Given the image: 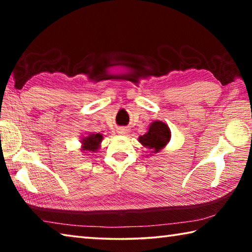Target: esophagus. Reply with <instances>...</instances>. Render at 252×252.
Returning <instances> with one entry per match:
<instances>
[{
    "instance_id": "esophagus-1",
    "label": "esophagus",
    "mask_w": 252,
    "mask_h": 252,
    "mask_svg": "<svg viewBox=\"0 0 252 252\" xmlns=\"http://www.w3.org/2000/svg\"><path fill=\"white\" fill-rule=\"evenodd\" d=\"M117 132H118L119 134H126L127 133V130L126 129V127H119Z\"/></svg>"
}]
</instances>
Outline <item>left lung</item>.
I'll list each match as a JSON object with an SVG mask.
<instances>
[{
    "mask_svg": "<svg viewBox=\"0 0 252 252\" xmlns=\"http://www.w3.org/2000/svg\"><path fill=\"white\" fill-rule=\"evenodd\" d=\"M170 138L171 132L168 126L161 121H155L151 123L147 133L140 136L139 141L144 147L152 149L155 152H159L170 141Z\"/></svg>",
    "mask_w": 252,
    "mask_h": 252,
    "instance_id": "obj_1",
    "label": "left lung"
}]
</instances>
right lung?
<instances>
[{
    "label": "right lung",
    "instance_id": "right-lung-1",
    "mask_svg": "<svg viewBox=\"0 0 252 252\" xmlns=\"http://www.w3.org/2000/svg\"><path fill=\"white\" fill-rule=\"evenodd\" d=\"M102 139H103V136L100 133H96V134H90L87 138H84L82 140V143H83V149L82 150L84 151H92L94 152L97 150V148H99V144L102 141Z\"/></svg>",
    "mask_w": 252,
    "mask_h": 252
}]
</instances>
